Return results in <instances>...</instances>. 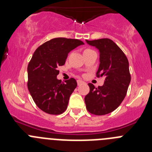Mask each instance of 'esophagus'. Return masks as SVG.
Returning <instances> with one entry per match:
<instances>
[{"label": "esophagus", "instance_id": "1", "mask_svg": "<svg viewBox=\"0 0 152 152\" xmlns=\"http://www.w3.org/2000/svg\"><path fill=\"white\" fill-rule=\"evenodd\" d=\"M83 83H84V81H83V80H77V84H78V85H80V84H82Z\"/></svg>", "mask_w": 152, "mask_h": 152}]
</instances>
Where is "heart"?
<instances>
[{"label": "heart", "instance_id": "b5f03b06", "mask_svg": "<svg viewBox=\"0 0 152 152\" xmlns=\"http://www.w3.org/2000/svg\"><path fill=\"white\" fill-rule=\"evenodd\" d=\"M86 50H88V49H86ZM86 50H85V51H86Z\"/></svg>", "mask_w": 152, "mask_h": 152}]
</instances>
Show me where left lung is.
Masks as SVG:
<instances>
[{
    "mask_svg": "<svg viewBox=\"0 0 152 152\" xmlns=\"http://www.w3.org/2000/svg\"><path fill=\"white\" fill-rule=\"evenodd\" d=\"M86 42L100 52L96 77L105 76L103 86L95 88L88 84L90 92L84 97L86 108L96 116L106 115L115 110L126 96L131 81L129 61L121 49L110 39Z\"/></svg>",
    "mask_w": 152,
    "mask_h": 152,
    "instance_id": "1",
    "label": "left lung"
}]
</instances>
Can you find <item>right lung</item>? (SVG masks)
Listing matches in <instances>:
<instances>
[{
    "label": "right lung",
    "mask_w": 152,
    "mask_h": 152,
    "mask_svg": "<svg viewBox=\"0 0 152 152\" xmlns=\"http://www.w3.org/2000/svg\"><path fill=\"white\" fill-rule=\"evenodd\" d=\"M82 41L55 38L38 47L27 67V87L36 106L46 113L58 115L68 107L71 94L77 87L75 78L61 82L58 67L64 65L68 54Z\"/></svg>",
    "instance_id": "add662e5"
}]
</instances>
